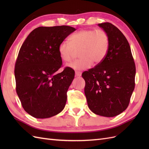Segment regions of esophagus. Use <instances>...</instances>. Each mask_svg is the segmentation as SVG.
Wrapping results in <instances>:
<instances>
[{
	"mask_svg": "<svg viewBox=\"0 0 149 149\" xmlns=\"http://www.w3.org/2000/svg\"><path fill=\"white\" fill-rule=\"evenodd\" d=\"M76 76H81V73L80 71H76L75 72Z\"/></svg>",
	"mask_w": 149,
	"mask_h": 149,
	"instance_id": "obj_1",
	"label": "esophagus"
}]
</instances>
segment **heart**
<instances>
[{
    "label": "heart",
    "instance_id": "b5f03b06",
    "mask_svg": "<svg viewBox=\"0 0 149 149\" xmlns=\"http://www.w3.org/2000/svg\"><path fill=\"white\" fill-rule=\"evenodd\" d=\"M70 40L59 45L58 52L61 60L66 63L71 62L79 53V59L69 65L75 70H84L93 63H101L109 49V36L102 30L83 29L71 35Z\"/></svg>",
    "mask_w": 149,
    "mask_h": 149
}]
</instances>
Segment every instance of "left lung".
<instances>
[{
    "mask_svg": "<svg viewBox=\"0 0 149 149\" xmlns=\"http://www.w3.org/2000/svg\"><path fill=\"white\" fill-rule=\"evenodd\" d=\"M109 38V49L101 63L82 73L84 94L93 112L116 116L129 106L135 88L136 65L127 40L109 22L99 24Z\"/></svg>",
    "mask_w": 149,
    "mask_h": 149,
    "instance_id": "left-lung-1",
    "label": "left lung"
}]
</instances>
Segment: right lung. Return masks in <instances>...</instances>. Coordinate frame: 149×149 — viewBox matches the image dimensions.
<instances>
[{
	"label": "right lung",
	"mask_w": 149,
	"mask_h": 149,
	"mask_svg": "<svg viewBox=\"0 0 149 149\" xmlns=\"http://www.w3.org/2000/svg\"><path fill=\"white\" fill-rule=\"evenodd\" d=\"M76 29L70 26H40L29 35L15 65L16 91L22 106L35 118H51L65 106L74 71L62 66L59 45Z\"/></svg>",
	"instance_id": "add662e5"
}]
</instances>
